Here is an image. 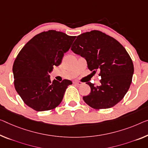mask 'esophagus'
Masks as SVG:
<instances>
[{
    "label": "esophagus",
    "instance_id": "esophagus-1",
    "mask_svg": "<svg viewBox=\"0 0 148 148\" xmlns=\"http://www.w3.org/2000/svg\"><path fill=\"white\" fill-rule=\"evenodd\" d=\"M73 83L75 84H76V85H81L82 84H83V83H82V82H81V81H74Z\"/></svg>",
    "mask_w": 148,
    "mask_h": 148
}]
</instances>
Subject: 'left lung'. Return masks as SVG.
<instances>
[{
    "instance_id": "left-lung-1",
    "label": "left lung",
    "mask_w": 148,
    "mask_h": 148,
    "mask_svg": "<svg viewBox=\"0 0 148 148\" xmlns=\"http://www.w3.org/2000/svg\"><path fill=\"white\" fill-rule=\"evenodd\" d=\"M75 53L86 59L88 69L99 71L101 85L88 82L90 92L83 97L92 108L112 107L123 99L130 87L134 73L132 60L120 42L99 30H92L77 37L71 47Z\"/></svg>"
}]
</instances>
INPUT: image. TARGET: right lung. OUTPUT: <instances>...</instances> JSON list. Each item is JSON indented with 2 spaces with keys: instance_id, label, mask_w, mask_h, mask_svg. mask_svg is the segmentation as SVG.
<instances>
[{
  "instance_id": "obj_1",
  "label": "right lung",
  "mask_w": 148,
  "mask_h": 148,
  "mask_svg": "<svg viewBox=\"0 0 148 148\" xmlns=\"http://www.w3.org/2000/svg\"><path fill=\"white\" fill-rule=\"evenodd\" d=\"M76 36L53 29L36 35L22 47L14 62L15 89L24 103L36 111L50 110L62 101L72 82L51 81L48 72L58 66Z\"/></svg>"
}]
</instances>
